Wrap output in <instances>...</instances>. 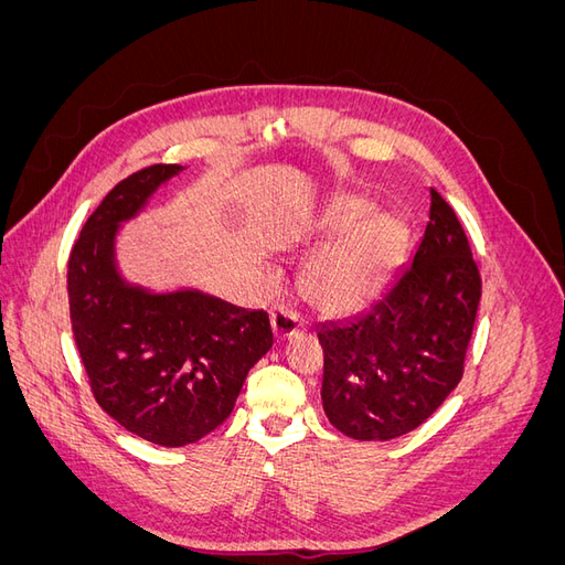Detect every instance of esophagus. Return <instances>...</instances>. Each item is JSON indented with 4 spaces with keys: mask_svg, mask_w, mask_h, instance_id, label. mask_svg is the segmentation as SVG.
Returning a JSON list of instances; mask_svg holds the SVG:
<instances>
[{
    "mask_svg": "<svg viewBox=\"0 0 565 565\" xmlns=\"http://www.w3.org/2000/svg\"><path fill=\"white\" fill-rule=\"evenodd\" d=\"M270 328H273V334H276V339H289L292 334L301 332L303 330V320L289 309V306H276L270 313Z\"/></svg>",
    "mask_w": 565,
    "mask_h": 565,
    "instance_id": "34e87169",
    "label": "esophagus"
}]
</instances>
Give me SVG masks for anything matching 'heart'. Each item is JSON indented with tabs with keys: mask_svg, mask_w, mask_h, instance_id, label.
I'll list each match as a JSON object with an SVG mask.
<instances>
[{
	"mask_svg": "<svg viewBox=\"0 0 565 565\" xmlns=\"http://www.w3.org/2000/svg\"><path fill=\"white\" fill-rule=\"evenodd\" d=\"M370 200L339 195L324 207L318 231L337 235L301 270V295L322 313H349L380 295L396 268L405 228L393 214H372Z\"/></svg>",
	"mask_w": 565,
	"mask_h": 565,
	"instance_id": "b5f03b06",
	"label": "heart"
}]
</instances>
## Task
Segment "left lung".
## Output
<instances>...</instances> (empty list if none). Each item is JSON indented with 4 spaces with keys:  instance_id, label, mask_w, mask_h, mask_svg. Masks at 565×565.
Masks as SVG:
<instances>
[{
    "instance_id": "obj_1",
    "label": "left lung",
    "mask_w": 565,
    "mask_h": 565,
    "mask_svg": "<svg viewBox=\"0 0 565 565\" xmlns=\"http://www.w3.org/2000/svg\"><path fill=\"white\" fill-rule=\"evenodd\" d=\"M429 221L405 268L367 311L322 322V409L355 440L417 429L465 372L481 276L450 204L429 191Z\"/></svg>"
}]
</instances>
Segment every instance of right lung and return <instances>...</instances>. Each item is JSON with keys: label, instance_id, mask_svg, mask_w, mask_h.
<instances>
[{"label": "right lung", "instance_id": "right-lung-1", "mask_svg": "<svg viewBox=\"0 0 565 565\" xmlns=\"http://www.w3.org/2000/svg\"><path fill=\"white\" fill-rule=\"evenodd\" d=\"M183 169L152 164L119 181L87 218L67 262L73 334L96 403L162 448L191 446L214 431L247 372L273 347L264 311L195 287L158 292L119 268L122 226Z\"/></svg>", "mask_w": 565, "mask_h": 565}]
</instances>
